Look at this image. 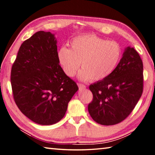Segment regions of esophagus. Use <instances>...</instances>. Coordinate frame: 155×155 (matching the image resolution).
<instances>
[{
  "label": "esophagus",
  "mask_w": 155,
  "mask_h": 155,
  "mask_svg": "<svg viewBox=\"0 0 155 155\" xmlns=\"http://www.w3.org/2000/svg\"><path fill=\"white\" fill-rule=\"evenodd\" d=\"M78 87H79L80 89H85L86 88V86L85 85H83V84H81V83H78L77 84Z\"/></svg>",
  "instance_id": "obj_1"
}]
</instances>
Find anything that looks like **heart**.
<instances>
[{
	"label": "heart",
	"instance_id": "obj_1",
	"mask_svg": "<svg viewBox=\"0 0 155 155\" xmlns=\"http://www.w3.org/2000/svg\"><path fill=\"white\" fill-rule=\"evenodd\" d=\"M121 54V47L117 42L87 34L73 38L70 49L61 47L58 51V60L68 77H74L81 64L83 68L78 78L84 81H97L111 74Z\"/></svg>",
	"mask_w": 155,
	"mask_h": 155
}]
</instances>
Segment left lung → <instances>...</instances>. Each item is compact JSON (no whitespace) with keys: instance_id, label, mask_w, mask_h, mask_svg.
<instances>
[{"instance_id":"left-lung-1","label":"left lung","mask_w":155,"mask_h":155,"mask_svg":"<svg viewBox=\"0 0 155 155\" xmlns=\"http://www.w3.org/2000/svg\"><path fill=\"white\" fill-rule=\"evenodd\" d=\"M143 63L134 47L125 48L117 66L108 77L89 86L93 100L88 111L103 125L119 123L127 117L143 92Z\"/></svg>"}]
</instances>
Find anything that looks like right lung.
I'll return each mask as SVG.
<instances>
[{
    "mask_svg": "<svg viewBox=\"0 0 155 155\" xmlns=\"http://www.w3.org/2000/svg\"><path fill=\"white\" fill-rule=\"evenodd\" d=\"M11 83L20 111L43 125L62 119L78 89L59 64L55 35L44 31L36 32L21 44L11 68Z\"/></svg>",
    "mask_w": 155,
    "mask_h": 155,
    "instance_id": "add662e5",
    "label": "right lung"
}]
</instances>
